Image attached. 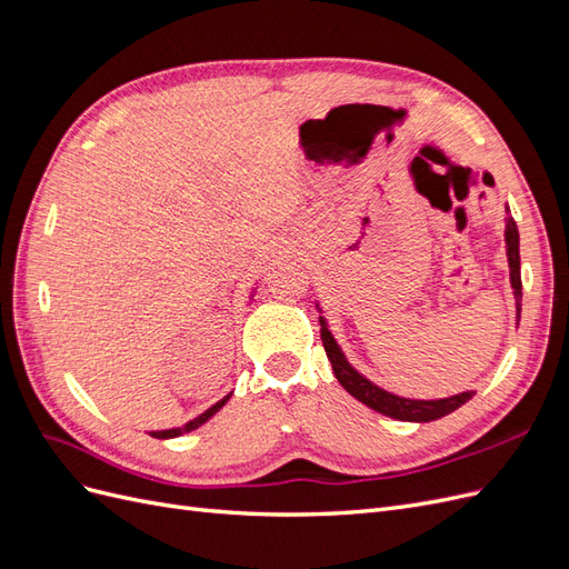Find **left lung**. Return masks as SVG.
Listing matches in <instances>:
<instances>
[{
  "instance_id": "left-lung-1",
  "label": "left lung",
  "mask_w": 569,
  "mask_h": 569,
  "mask_svg": "<svg viewBox=\"0 0 569 569\" xmlns=\"http://www.w3.org/2000/svg\"><path fill=\"white\" fill-rule=\"evenodd\" d=\"M506 256H508V268H510V287H512V297H515V320L520 325V313H522V278H520V232L510 211H506ZM316 308L322 313L320 301H316ZM320 322V339L327 358H330L335 377L339 385L347 389L356 401L366 403L368 408L382 412L387 418L401 420V422H432L439 420L449 412L458 410L462 403H468L475 391H462L456 396H449V399H406V396L391 393L382 389L380 385H375L372 380L356 370L347 353L341 351L339 341L335 339L330 322H327L325 316L318 318Z\"/></svg>"
}]
</instances>
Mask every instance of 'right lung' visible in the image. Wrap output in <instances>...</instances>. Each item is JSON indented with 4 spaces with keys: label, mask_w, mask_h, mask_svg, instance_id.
<instances>
[{
    "label": "right lung",
    "mask_w": 569,
    "mask_h": 569,
    "mask_svg": "<svg viewBox=\"0 0 569 569\" xmlns=\"http://www.w3.org/2000/svg\"><path fill=\"white\" fill-rule=\"evenodd\" d=\"M256 289H258V287H253V289H251L249 299H253ZM230 396H232V391H230V393H226V396H222V399H220L218 403H213L211 408H206V410L201 412V416H197L194 420L184 422L182 427H170V429H153V432H147V435H149V437H153V439H176V437H182V435H187V432H192V429H199L201 425L209 422V420L216 416V412H218L222 406H226V403L230 401Z\"/></svg>",
    "instance_id": "1"
}]
</instances>
